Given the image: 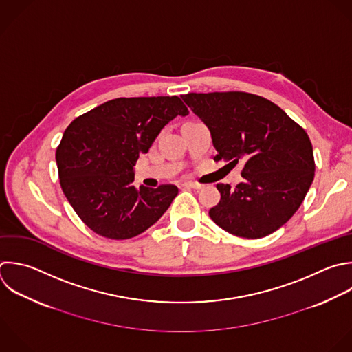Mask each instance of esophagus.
<instances>
[{"instance_id": "1", "label": "esophagus", "mask_w": 352, "mask_h": 352, "mask_svg": "<svg viewBox=\"0 0 352 352\" xmlns=\"http://www.w3.org/2000/svg\"><path fill=\"white\" fill-rule=\"evenodd\" d=\"M183 186H184V187H187V188H194V190H199V188H202V184H199V183H194V182H187V183H184Z\"/></svg>"}]
</instances>
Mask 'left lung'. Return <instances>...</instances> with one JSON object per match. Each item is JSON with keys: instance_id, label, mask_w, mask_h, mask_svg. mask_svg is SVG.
<instances>
[{"instance_id": "left-lung-1", "label": "left lung", "mask_w": 352, "mask_h": 352, "mask_svg": "<svg viewBox=\"0 0 352 352\" xmlns=\"http://www.w3.org/2000/svg\"><path fill=\"white\" fill-rule=\"evenodd\" d=\"M209 128L214 161H243L242 182L217 184L210 219L227 232L256 239L282 227L300 208L314 180L312 144L305 131L275 103L246 92L182 95Z\"/></svg>"}]
</instances>
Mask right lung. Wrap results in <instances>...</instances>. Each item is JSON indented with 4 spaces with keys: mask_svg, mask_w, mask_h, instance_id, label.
<instances>
[{
    "mask_svg": "<svg viewBox=\"0 0 352 352\" xmlns=\"http://www.w3.org/2000/svg\"><path fill=\"white\" fill-rule=\"evenodd\" d=\"M188 110L177 96L118 98L76 118L56 150L62 190L96 234L133 238L166 212L179 190L132 184L133 166L161 129Z\"/></svg>",
    "mask_w": 352,
    "mask_h": 352,
    "instance_id": "1",
    "label": "right lung"
}]
</instances>
